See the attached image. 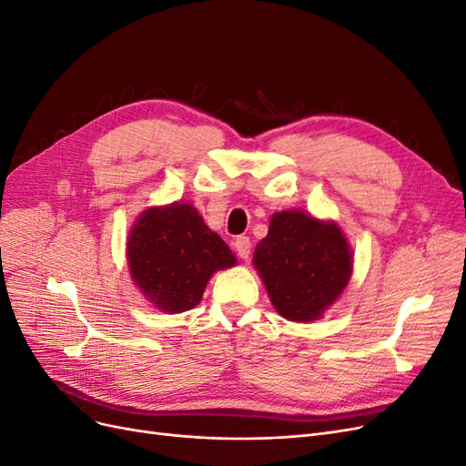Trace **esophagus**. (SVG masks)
<instances>
[{"label":"esophagus","mask_w":466,"mask_h":466,"mask_svg":"<svg viewBox=\"0 0 466 466\" xmlns=\"http://www.w3.org/2000/svg\"><path fill=\"white\" fill-rule=\"evenodd\" d=\"M234 248H236L238 255L242 257V259H249V255H251V242H249L248 236H238L236 242H234Z\"/></svg>","instance_id":"1"}]
</instances>
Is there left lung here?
<instances>
[{"mask_svg": "<svg viewBox=\"0 0 466 466\" xmlns=\"http://www.w3.org/2000/svg\"><path fill=\"white\" fill-rule=\"evenodd\" d=\"M253 263L274 309L296 322L319 319L348 286L353 268L348 239L338 224L301 211L272 215Z\"/></svg>", "mask_w": 466, "mask_h": 466, "instance_id": "1", "label": "left lung"}]
</instances>
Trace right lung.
<instances>
[{
  "mask_svg": "<svg viewBox=\"0 0 466 466\" xmlns=\"http://www.w3.org/2000/svg\"><path fill=\"white\" fill-rule=\"evenodd\" d=\"M127 255L136 286L168 315L194 309L213 272L236 263L189 203L144 211L128 236Z\"/></svg>",
  "mask_w": 466,
  "mask_h": 466,
  "instance_id": "add662e5",
  "label": "right lung"
}]
</instances>
